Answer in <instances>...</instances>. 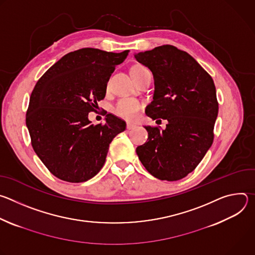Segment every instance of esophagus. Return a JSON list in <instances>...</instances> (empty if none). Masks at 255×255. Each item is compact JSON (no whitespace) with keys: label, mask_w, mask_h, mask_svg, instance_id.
I'll return each instance as SVG.
<instances>
[{"label":"esophagus","mask_w":255,"mask_h":255,"mask_svg":"<svg viewBox=\"0 0 255 255\" xmlns=\"http://www.w3.org/2000/svg\"><path fill=\"white\" fill-rule=\"evenodd\" d=\"M135 127H136V125H134V124H132V123H129V122L127 123V129L130 130V129H134Z\"/></svg>","instance_id":"esophagus-1"}]
</instances>
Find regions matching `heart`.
Segmentation results:
<instances>
[{"instance_id": "obj_1", "label": "heart", "mask_w": 255, "mask_h": 255, "mask_svg": "<svg viewBox=\"0 0 255 255\" xmlns=\"http://www.w3.org/2000/svg\"><path fill=\"white\" fill-rule=\"evenodd\" d=\"M141 67H144V66L135 65L132 67L131 70L138 69ZM141 109H142V103L139 102L138 100H136L134 98H123V99L119 100L118 103L116 104V106L114 108V112L118 116H120L126 120H133L138 116L139 112L141 111Z\"/></svg>"}]
</instances>
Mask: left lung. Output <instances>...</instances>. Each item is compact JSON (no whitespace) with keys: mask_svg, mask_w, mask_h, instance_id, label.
I'll return each instance as SVG.
<instances>
[{"mask_svg":"<svg viewBox=\"0 0 255 255\" xmlns=\"http://www.w3.org/2000/svg\"><path fill=\"white\" fill-rule=\"evenodd\" d=\"M153 75V101L145 113L167 120L166 128L144 126L147 142L136 148L154 177L178 180L201 162L214 140L218 102L213 79L188 52L162 45L134 55Z\"/></svg>","mask_w":255,"mask_h":255,"instance_id":"1","label":"left lung"}]
</instances>
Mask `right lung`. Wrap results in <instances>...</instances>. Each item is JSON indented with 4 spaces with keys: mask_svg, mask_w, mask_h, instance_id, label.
<instances>
[{
    "mask_svg": "<svg viewBox=\"0 0 255 255\" xmlns=\"http://www.w3.org/2000/svg\"><path fill=\"white\" fill-rule=\"evenodd\" d=\"M120 53L97 48L69 52L55 62L35 85L26 114L31 144L47 169L68 183H83L103 167L113 138L126 123L113 114L94 125L89 113L106 96Z\"/></svg>",
    "mask_w": 255,
    "mask_h": 255,
    "instance_id": "obj_1",
    "label": "right lung"
}]
</instances>
